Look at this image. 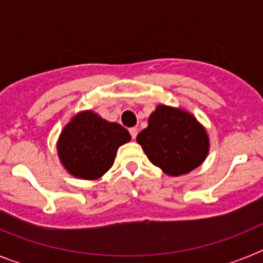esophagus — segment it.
<instances>
[{"label":"esophagus","mask_w":263,"mask_h":263,"mask_svg":"<svg viewBox=\"0 0 263 263\" xmlns=\"http://www.w3.org/2000/svg\"><path fill=\"white\" fill-rule=\"evenodd\" d=\"M129 133H130V136H132V138L136 139L137 138V134H138V129H137V127H130Z\"/></svg>","instance_id":"obj_1"}]
</instances>
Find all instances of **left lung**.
I'll return each mask as SVG.
<instances>
[{
	"label": "left lung",
	"instance_id": "obj_1",
	"mask_svg": "<svg viewBox=\"0 0 263 263\" xmlns=\"http://www.w3.org/2000/svg\"><path fill=\"white\" fill-rule=\"evenodd\" d=\"M148 160L170 176H179L200 166L210 152L203 125L187 110L158 105L148 125L137 136Z\"/></svg>",
	"mask_w": 263,
	"mask_h": 263
}]
</instances>
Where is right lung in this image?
Instances as JSON below:
<instances>
[{"label":"right lung","mask_w":263,"mask_h":263,"mask_svg":"<svg viewBox=\"0 0 263 263\" xmlns=\"http://www.w3.org/2000/svg\"><path fill=\"white\" fill-rule=\"evenodd\" d=\"M130 138L120 124L109 122L92 110L80 111L62 130L58 155L71 175L95 180L113 166L118 147Z\"/></svg>","instance_id":"obj_1"}]
</instances>
